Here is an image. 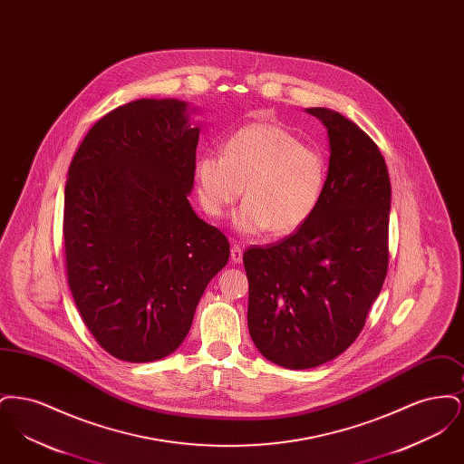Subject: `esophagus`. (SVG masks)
I'll list each match as a JSON object with an SVG mask.
<instances>
[{
  "label": "esophagus",
  "mask_w": 464,
  "mask_h": 464,
  "mask_svg": "<svg viewBox=\"0 0 464 464\" xmlns=\"http://www.w3.org/2000/svg\"><path fill=\"white\" fill-rule=\"evenodd\" d=\"M243 248L240 245H233L231 246V261L233 263H242Z\"/></svg>",
  "instance_id": "1"
}]
</instances>
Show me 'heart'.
Listing matches in <instances>:
<instances>
[{
    "label": "heart",
    "instance_id": "obj_1",
    "mask_svg": "<svg viewBox=\"0 0 464 464\" xmlns=\"http://www.w3.org/2000/svg\"><path fill=\"white\" fill-rule=\"evenodd\" d=\"M327 180V156L275 123L243 127L227 139L224 155L201 156L197 167L199 203L212 218H224L245 188L235 226L248 235L297 231L320 207Z\"/></svg>",
    "mask_w": 464,
    "mask_h": 464
}]
</instances>
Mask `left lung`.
Instances as JSON below:
<instances>
[{"label": "left lung", "instance_id": "left-lung-1", "mask_svg": "<svg viewBox=\"0 0 464 464\" xmlns=\"http://www.w3.org/2000/svg\"><path fill=\"white\" fill-rule=\"evenodd\" d=\"M329 133V180L320 207L280 242L243 254L248 332L285 369H313L346 352L388 273L392 184L374 140L352 120L309 108Z\"/></svg>", "mask_w": 464, "mask_h": 464}]
</instances>
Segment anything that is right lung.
Wrapping results in <instances>:
<instances>
[{
    "mask_svg": "<svg viewBox=\"0 0 464 464\" xmlns=\"http://www.w3.org/2000/svg\"><path fill=\"white\" fill-rule=\"evenodd\" d=\"M198 127L186 102L139 99L102 116L67 170V284L93 339L132 363L176 352L229 259L189 205Z\"/></svg>",
    "mask_w": 464,
    "mask_h": 464,
    "instance_id": "right-lung-1",
    "label": "right lung"
}]
</instances>
